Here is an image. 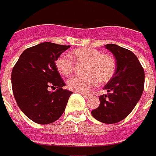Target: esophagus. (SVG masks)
I'll return each mask as SVG.
<instances>
[{
  "mask_svg": "<svg viewBox=\"0 0 156 156\" xmlns=\"http://www.w3.org/2000/svg\"><path fill=\"white\" fill-rule=\"evenodd\" d=\"M83 96H84V98H86V99H88L90 96V95H88V94H86V93H83Z\"/></svg>",
  "mask_w": 156,
  "mask_h": 156,
  "instance_id": "obj_1",
  "label": "esophagus"
}]
</instances>
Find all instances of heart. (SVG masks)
Returning <instances> with one entry per match:
<instances>
[{"mask_svg": "<svg viewBox=\"0 0 156 156\" xmlns=\"http://www.w3.org/2000/svg\"><path fill=\"white\" fill-rule=\"evenodd\" d=\"M70 57L60 55L55 60L57 71L65 77H70L75 71V63L83 65L81 77H74L67 81L70 90L79 92H88L101 84L108 83L113 78L116 70V60L114 56L102 54L93 48H80L71 52Z\"/></svg>", "mask_w": 156, "mask_h": 156, "instance_id": "b5f03b06", "label": "heart"}]
</instances>
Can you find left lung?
<instances>
[{
	"mask_svg": "<svg viewBox=\"0 0 156 156\" xmlns=\"http://www.w3.org/2000/svg\"><path fill=\"white\" fill-rule=\"evenodd\" d=\"M105 47L116 58V70L103 88L108 94L99 96L100 106L92 110L91 114L101 122L114 124L126 118L140 100L144 70L131 50L111 43Z\"/></svg>",
	"mask_w": 156,
	"mask_h": 156,
	"instance_id": "8db88e82",
	"label": "left lung"
}]
</instances>
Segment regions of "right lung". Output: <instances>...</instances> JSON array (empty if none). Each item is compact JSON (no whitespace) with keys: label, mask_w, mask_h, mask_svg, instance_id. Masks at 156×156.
Segmentation results:
<instances>
[{"label":"right lung","mask_w":156,"mask_h":156,"mask_svg":"<svg viewBox=\"0 0 156 156\" xmlns=\"http://www.w3.org/2000/svg\"><path fill=\"white\" fill-rule=\"evenodd\" d=\"M70 45L42 42L26 48L12 71V89L21 111L34 122H55L64 113L73 92L55 67V60ZM56 89L51 92L48 88Z\"/></svg>","instance_id":"add662e5"}]
</instances>
